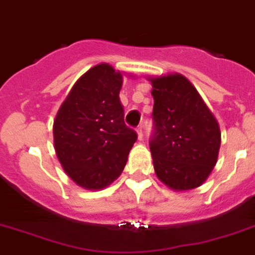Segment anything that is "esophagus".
<instances>
[{"mask_svg": "<svg viewBox=\"0 0 255 255\" xmlns=\"http://www.w3.org/2000/svg\"><path fill=\"white\" fill-rule=\"evenodd\" d=\"M136 132H137V136H138V140H140V141L142 140L143 134H142V127H141V126H140V127H137Z\"/></svg>", "mask_w": 255, "mask_h": 255, "instance_id": "34e87169", "label": "esophagus"}]
</instances>
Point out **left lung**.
Segmentation results:
<instances>
[{"instance_id": "1", "label": "left lung", "mask_w": 255, "mask_h": 255, "mask_svg": "<svg viewBox=\"0 0 255 255\" xmlns=\"http://www.w3.org/2000/svg\"><path fill=\"white\" fill-rule=\"evenodd\" d=\"M147 79L154 97L150 151L155 173L174 191L196 189L207 181L218 159V122L182 74Z\"/></svg>"}]
</instances>
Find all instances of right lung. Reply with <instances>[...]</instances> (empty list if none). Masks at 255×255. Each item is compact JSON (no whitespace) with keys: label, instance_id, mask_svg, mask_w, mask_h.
I'll use <instances>...</instances> for the list:
<instances>
[{"label":"right lung","instance_id":"1","mask_svg":"<svg viewBox=\"0 0 255 255\" xmlns=\"http://www.w3.org/2000/svg\"><path fill=\"white\" fill-rule=\"evenodd\" d=\"M123 75L109 64L75 82L54 121V146L65 173L87 190H103L125 169L137 133L125 123Z\"/></svg>","mask_w":255,"mask_h":255}]
</instances>
